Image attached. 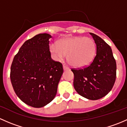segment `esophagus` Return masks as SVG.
I'll return each instance as SVG.
<instances>
[{"label":"esophagus","mask_w":127,"mask_h":127,"mask_svg":"<svg viewBox=\"0 0 127 127\" xmlns=\"http://www.w3.org/2000/svg\"><path fill=\"white\" fill-rule=\"evenodd\" d=\"M63 69H64V70H67V69H69V67H67L66 65L64 64L63 65Z\"/></svg>","instance_id":"34e87169"}]
</instances>
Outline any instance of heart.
Masks as SVG:
<instances>
[{
    "instance_id": "1",
    "label": "heart",
    "mask_w": 127,
    "mask_h": 127,
    "mask_svg": "<svg viewBox=\"0 0 127 127\" xmlns=\"http://www.w3.org/2000/svg\"><path fill=\"white\" fill-rule=\"evenodd\" d=\"M95 42L87 37H75L63 39L58 44L53 43L50 50L55 58L61 61L67 54V61L72 66L82 67L90 64L96 54Z\"/></svg>"
}]
</instances>
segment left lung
<instances>
[{"label":"left lung","instance_id":"8db88e82","mask_svg":"<svg viewBox=\"0 0 127 127\" xmlns=\"http://www.w3.org/2000/svg\"><path fill=\"white\" fill-rule=\"evenodd\" d=\"M96 45V54L92 62L84 67L71 69L74 87L82 96L96 100L112 90L116 79V62L110 46L99 36L90 33Z\"/></svg>","mask_w":127,"mask_h":127}]
</instances>
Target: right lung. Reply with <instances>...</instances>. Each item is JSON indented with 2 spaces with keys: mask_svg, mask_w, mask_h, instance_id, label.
I'll list each match as a JSON object with an SVG mask.
<instances>
[{
  "mask_svg": "<svg viewBox=\"0 0 127 127\" xmlns=\"http://www.w3.org/2000/svg\"><path fill=\"white\" fill-rule=\"evenodd\" d=\"M51 38L44 33L27 40L11 64L10 80L14 91L32 107H43L54 99L63 73L62 63L51 58Z\"/></svg>",
  "mask_w": 127,
  "mask_h": 127,
  "instance_id": "add662e5",
  "label": "right lung"
}]
</instances>
